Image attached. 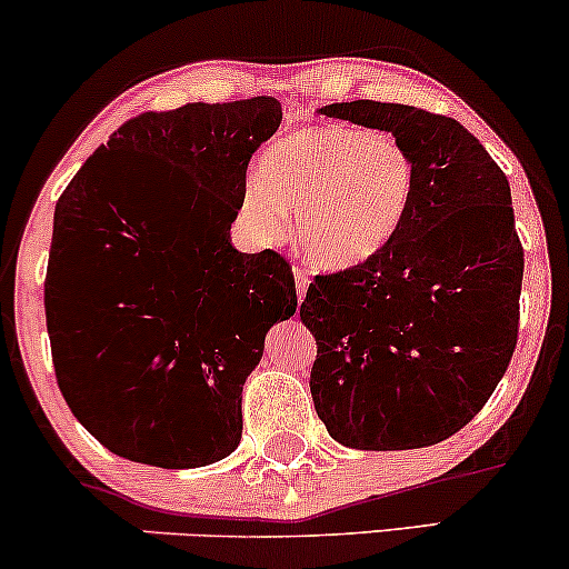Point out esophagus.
Listing matches in <instances>:
<instances>
[{"mask_svg": "<svg viewBox=\"0 0 569 569\" xmlns=\"http://www.w3.org/2000/svg\"><path fill=\"white\" fill-rule=\"evenodd\" d=\"M292 273H296V292H298V300H303L306 296V287H308V273L303 269H292Z\"/></svg>", "mask_w": 569, "mask_h": 569, "instance_id": "obj_1", "label": "esophagus"}]
</instances>
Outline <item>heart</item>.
Segmentation results:
<instances>
[{"mask_svg": "<svg viewBox=\"0 0 569 569\" xmlns=\"http://www.w3.org/2000/svg\"><path fill=\"white\" fill-rule=\"evenodd\" d=\"M417 168L392 134L350 123L290 131L266 147L242 189L240 223L256 244H279L296 208L298 250L342 273L380 258L409 213Z\"/></svg>", "mask_w": 569, "mask_h": 569, "instance_id": "obj_1", "label": "heart"}]
</instances>
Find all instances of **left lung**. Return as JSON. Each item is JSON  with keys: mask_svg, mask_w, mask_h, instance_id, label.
<instances>
[{"mask_svg": "<svg viewBox=\"0 0 569 569\" xmlns=\"http://www.w3.org/2000/svg\"><path fill=\"white\" fill-rule=\"evenodd\" d=\"M319 113L390 131L417 179L390 248L317 277L300 303L317 338L313 406L348 448L435 446L472 422L517 346L525 258L509 181L453 118L375 100Z\"/></svg>", "mask_w": 569, "mask_h": 569, "instance_id": "1", "label": "left lung"}]
</instances>
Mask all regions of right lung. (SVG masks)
Here are the masks:
<instances>
[{"mask_svg": "<svg viewBox=\"0 0 569 569\" xmlns=\"http://www.w3.org/2000/svg\"><path fill=\"white\" fill-rule=\"evenodd\" d=\"M279 123L273 97L131 118L54 206V375L116 456L194 469L240 446L242 385L298 308L282 256L229 240L252 152Z\"/></svg>", "mask_w": 569, "mask_h": 569, "instance_id": "obj_1", "label": "right lung"}]
</instances>
